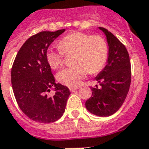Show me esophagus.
I'll list each match as a JSON object with an SVG mask.
<instances>
[{
    "mask_svg": "<svg viewBox=\"0 0 149 149\" xmlns=\"http://www.w3.org/2000/svg\"><path fill=\"white\" fill-rule=\"evenodd\" d=\"M79 88L78 87H71V88H70V92H72V93H73V92L77 91V89H78Z\"/></svg>",
    "mask_w": 149,
    "mask_h": 149,
    "instance_id": "1",
    "label": "esophagus"
}]
</instances>
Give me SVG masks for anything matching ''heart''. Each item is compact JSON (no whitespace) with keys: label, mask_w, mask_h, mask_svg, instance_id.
<instances>
[{"label":"heart","mask_w":149,"mask_h":149,"mask_svg":"<svg viewBox=\"0 0 149 149\" xmlns=\"http://www.w3.org/2000/svg\"><path fill=\"white\" fill-rule=\"evenodd\" d=\"M57 46V49H47L46 58L52 69H57L66 56L73 54V65L60 70L56 76L58 81L67 86H79L88 72L93 74L102 70L108 59V44L100 35L74 31L62 37Z\"/></svg>","instance_id":"obj_1"}]
</instances>
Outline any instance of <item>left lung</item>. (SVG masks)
I'll list each match as a JSON object with an SVG mask.
<instances>
[{"instance_id": "1", "label": "left lung", "mask_w": 149, "mask_h": 149, "mask_svg": "<svg viewBox=\"0 0 149 149\" xmlns=\"http://www.w3.org/2000/svg\"><path fill=\"white\" fill-rule=\"evenodd\" d=\"M109 44V56L105 68L95 79L100 83L91 87L93 94L86 102L87 110L98 116H109L116 112L125 101L131 83V63L124 44L103 27Z\"/></svg>"}]
</instances>
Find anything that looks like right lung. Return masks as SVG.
Returning <instances> with one entry per match:
<instances>
[{"mask_svg": "<svg viewBox=\"0 0 149 149\" xmlns=\"http://www.w3.org/2000/svg\"><path fill=\"white\" fill-rule=\"evenodd\" d=\"M64 29L42 31L26 40L19 49L11 69V83L16 101L26 116L41 123L56 122L65 112L70 91L55 83L46 52ZM54 86V94L48 93Z\"/></svg>", "mask_w": 149, "mask_h": 149, "instance_id": "add662e5", "label": "right lung"}]
</instances>
